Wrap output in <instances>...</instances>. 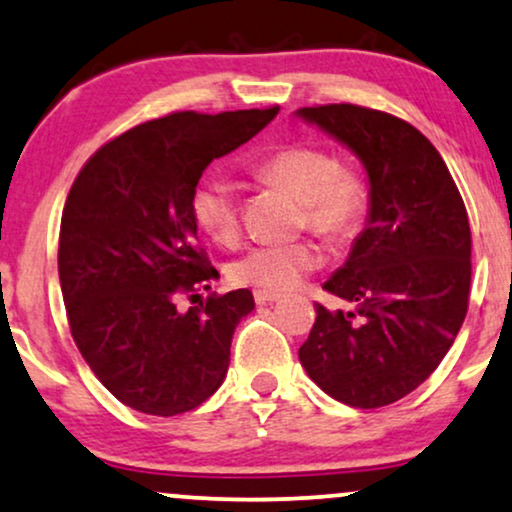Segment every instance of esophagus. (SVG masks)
Here are the masks:
<instances>
[{"mask_svg":"<svg viewBox=\"0 0 512 512\" xmlns=\"http://www.w3.org/2000/svg\"><path fill=\"white\" fill-rule=\"evenodd\" d=\"M255 300L260 305H267V303H276V300H281V295L279 293H272V291H260V288H257Z\"/></svg>","mask_w":512,"mask_h":512,"instance_id":"34e87169","label":"esophagus"}]
</instances>
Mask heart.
<instances>
[{
	"mask_svg": "<svg viewBox=\"0 0 512 512\" xmlns=\"http://www.w3.org/2000/svg\"><path fill=\"white\" fill-rule=\"evenodd\" d=\"M257 176L303 205V224L326 240L343 243L360 229L367 209V186L355 171L343 169L322 147L293 145L276 152L257 166ZM193 217L214 243L231 245L240 238V212L236 190L224 178H209L193 193ZM322 262L310 240L260 243L236 257L229 279L260 291H291L305 274Z\"/></svg>",
	"mask_w": 512,
	"mask_h": 512,
	"instance_id": "obj_1",
	"label": "heart"
}]
</instances>
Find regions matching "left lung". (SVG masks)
Listing matches in <instances>:
<instances>
[{
  "instance_id": "obj_1",
  "label": "left lung",
  "mask_w": 512,
  "mask_h": 512,
  "mask_svg": "<svg viewBox=\"0 0 512 512\" xmlns=\"http://www.w3.org/2000/svg\"><path fill=\"white\" fill-rule=\"evenodd\" d=\"M348 147L367 174L365 229L324 288L353 307L326 310L298 357L324 393L381 408L424 384L467 315L470 221L436 147L396 116L326 104L295 112Z\"/></svg>"
}]
</instances>
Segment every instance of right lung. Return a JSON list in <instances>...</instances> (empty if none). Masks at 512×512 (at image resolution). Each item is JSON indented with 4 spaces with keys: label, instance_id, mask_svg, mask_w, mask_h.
I'll use <instances>...</instances> for the list:
<instances>
[{
    "label": "right lung",
    "instance_id": "right-lung-1",
    "mask_svg": "<svg viewBox=\"0 0 512 512\" xmlns=\"http://www.w3.org/2000/svg\"><path fill=\"white\" fill-rule=\"evenodd\" d=\"M279 107L178 112L140 123L83 166L61 214L59 281L73 341L128 408L171 417L224 384L231 338L255 310L248 288L181 312L176 298L217 279L197 248L202 171L248 143Z\"/></svg>",
    "mask_w": 512,
    "mask_h": 512
}]
</instances>
